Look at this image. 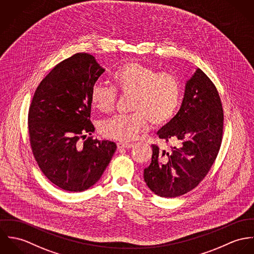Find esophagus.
<instances>
[{
	"instance_id": "1",
	"label": "esophagus",
	"mask_w": 254,
	"mask_h": 254,
	"mask_svg": "<svg viewBox=\"0 0 254 254\" xmlns=\"http://www.w3.org/2000/svg\"><path fill=\"white\" fill-rule=\"evenodd\" d=\"M117 146H118L119 149H123V148L130 149V148L133 147V144H131V143H118Z\"/></svg>"
}]
</instances>
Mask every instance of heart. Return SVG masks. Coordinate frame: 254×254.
Returning <instances> with one entry per match:
<instances>
[{
  "instance_id": "obj_1",
  "label": "heart",
  "mask_w": 254,
  "mask_h": 254,
  "mask_svg": "<svg viewBox=\"0 0 254 254\" xmlns=\"http://www.w3.org/2000/svg\"><path fill=\"white\" fill-rule=\"evenodd\" d=\"M117 89L131 95L127 116H116L100 125L101 133L122 142L135 139L146 132L152 123L155 127L168 125L175 117L181 102V85L178 79L152 66L127 62L114 73ZM117 92L107 85L95 84L90 90V102L100 112H110L116 104Z\"/></svg>"
}]
</instances>
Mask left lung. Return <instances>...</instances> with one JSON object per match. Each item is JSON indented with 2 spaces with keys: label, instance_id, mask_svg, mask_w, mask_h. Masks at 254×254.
Wrapping results in <instances>:
<instances>
[{
  "label": "left lung",
  "instance_id": "obj_1",
  "mask_svg": "<svg viewBox=\"0 0 254 254\" xmlns=\"http://www.w3.org/2000/svg\"><path fill=\"white\" fill-rule=\"evenodd\" d=\"M223 109L218 91L197 68L185 85L182 105L158 132L160 139L177 140L167 152L152 145V162L144 180L160 197H175L196 188L213 165L223 135Z\"/></svg>",
  "mask_w": 254,
  "mask_h": 254
}]
</instances>
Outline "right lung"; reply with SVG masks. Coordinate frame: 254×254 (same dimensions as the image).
Here are the masks:
<instances>
[{
	"mask_svg": "<svg viewBox=\"0 0 254 254\" xmlns=\"http://www.w3.org/2000/svg\"><path fill=\"white\" fill-rule=\"evenodd\" d=\"M104 71L92 56L76 54L46 76L29 108L35 160L47 178L65 191L82 192L93 186L117 149L112 141L85 139L95 129L89 120L90 90Z\"/></svg>",
	"mask_w": 254,
	"mask_h": 254,
	"instance_id": "right-lung-1",
	"label": "right lung"
}]
</instances>
